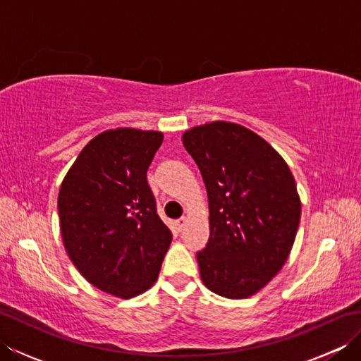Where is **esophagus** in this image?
Here are the masks:
<instances>
[{
  "instance_id": "esophagus-1",
  "label": "esophagus",
  "mask_w": 361,
  "mask_h": 361,
  "mask_svg": "<svg viewBox=\"0 0 361 361\" xmlns=\"http://www.w3.org/2000/svg\"><path fill=\"white\" fill-rule=\"evenodd\" d=\"M185 225H186V217H181V219L176 220V228H178V229H183V228H185Z\"/></svg>"
}]
</instances>
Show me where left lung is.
Returning <instances> with one entry per match:
<instances>
[{
  "instance_id": "1",
  "label": "left lung",
  "mask_w": 361,
  "mask_h": 361,
  "mask_svg": "<svg viewBox=\"0 0 361 361\" xmlns=\"http://www.w3.org/2000/svg\"><path fill=\"white\" fill-rule=\"evenodd\" d=\"M209 202V240L197 252L203 283L229 299L255 295L286 264L301 219L286 161L251 130L216 121L183 135Z\"/></svg>"
}]
</instances>
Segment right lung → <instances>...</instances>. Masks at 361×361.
<instances>
[{"label":"right lung","instance_id":"right-lung-1","mask_svg":"<svg viewBox=\"0 0 361 361\" xmlns=\"http://www.w3.org/2000/svg\"><path fill=\"white\" fill-rule=\"evenodd\" d=\"M161 142V132L106 130L83 147L59 192L68 256L90 283L119 298L153 286L172 242L147 183Z\"/></svg>","mask_w":361,"mask_h":361}]
</instances>
